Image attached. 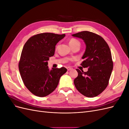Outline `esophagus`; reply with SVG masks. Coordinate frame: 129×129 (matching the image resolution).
I'll return each mask as SVG.
<instances>
[{
    "label": "esophagus",
    "mask_w": 129,
    "mask_h": 129,
    "mask_svg": "<svg viewBox=\"0 0 129 129\" xmlns=\"http://www.w3.org/2000/svg\"><path fill=\"white\" fill-rule=\"evenodd\" d=\"M66 69H67V71H71V70L72 69V68H70V67H66Z\"/></svg>",
    "instance_id": "1"
}]
</instances>
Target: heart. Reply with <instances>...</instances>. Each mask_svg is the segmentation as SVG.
Segmentation results:
<instances>
[{"label": "heart", "mask_w": 129, "mask_h": 129, "mask_svg": "<svg viewBox=\"0 0 129 129\" xmlns=\"http://www.w3.org/2000/svg\"><path fill=\"white\" fill-rule=\"evenodd\" d=\"M69 44L71 47L74 46V45H80V42H79V41L76 39H74V38L70 40V41L69 42Z\"/></svg>", "instance_id": "heart-1"}]
</instances>
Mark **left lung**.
<instances>
[{
  "mask_svg": "<svg viewBox=\"0 0 129 129\" xmlns=\"http://www.w3.org/2000/svg\"><path fill=\"white\" fill-rule=\"evenodd\" d=\"M72 36L81 38L85 42L86 48L81 65L88 68L87 72L76 69L78 76L74 80V84L84 96L96 97L107 87L113 69L110 48L102 37L89 31H82Z\"/></svg>",
  "mask_w": 129,
  "mask_h": 129,
  "instance_id": "obj_1",
  "label": "left lung"
}]
</instances>
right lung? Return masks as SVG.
Returning a JSON list of instances; mask_svg holds the SVG:
<instances>
[{"label":"right lung","mask_w":129,"mask_h":129,"mask_svg":"<svg viewBox=\"0 0 129 129\" xmlns=\"http://www.w3.org/2000/svg\"><path fill=\"white\" fill-rule=\"evenodd\" d=\"M66 35L52 33L36 34L27 41L22 48L19 69L26 87L33 94L45 97L56 89L64 67L48 68L49 57L54 55L55 46Z\"/></svg>","instance_id":"1"}]
</instances>
